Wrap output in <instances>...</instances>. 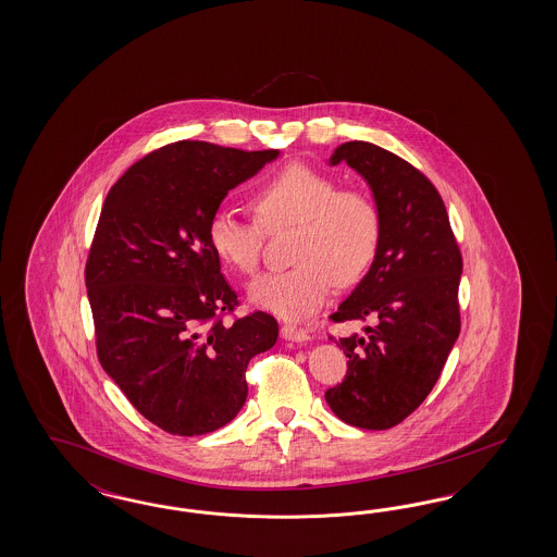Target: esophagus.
<instances>
[{
	"mask_svg": "<svg viewBox=\"0 0 557 557\" xmlns=\"http://www.w3.org/2000/svg\"><path fill=\"white\" fill-rule=\"evenodd\" d=\"M282 337L287 338V341L304 343V341H310V333H308L306 329H302V326H298V324L286 322V324L282 326Z\"/></svg>",
	"mask_w": 557,
	"mask_h": 557,
	"instance_id": "1",
	"label": "esophagus"
}]
</instances>
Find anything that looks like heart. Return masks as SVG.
Masks as SVG:
<instances>
[{"mask_svg": "<svg viewBox=\"0 0 557 557\" xmlns=\"http://www.w3.org/2000/svg\"><path fill=\"white\" fill-rule=\"evenodd\" d=\"M253 219L220 210L208 222V240L220 259L253 275L261 265L265 230L296 226V268L255 280L249 298L282 319H306L337 286H355L370 271L384 233V219L368 191L338 187L335 177L292 163L265 177L251 196Z\"/></svg>", "mask_w": 557, "mask_h": 557, "instance_id": "b5f03b06", "label": "heart"}]
</instances>
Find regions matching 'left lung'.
<instances>
[{
    "instance_id": "left-lung-1",
    "label": "left lung",
    "mask_w": 557,
    "mask_h": 557,
    "mask_svg": "<svg viewBox=\"0 0 557 557\" xmlns=\"http://www.w3.org/2000/svg\"><path fill=\"white\" fill-rule=\"evenodd\" d=\"M341 161L370 184L384 233L368 275L331 314L335 322L375 324L338 338L347 375L324 398L341 421L384 431L422 405L454 349L463 261L445 203L424 173L363 140L337 147L331 165Z\"/></svg>"
}]
</instances>
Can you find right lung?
<instances>
[{"label":"right lung","instance_id":"right-lung-1","mask_svg":"<svg viewBox=\"0 0 557 557\" xmlns=\"http://www.w3.org/2000/svg\"><path fill=\"white\" fill-rule=\"evenodd\" d=\"M277 154L177 140L126 169L101 206L85 263L101 368L171 435L233 421L249 361L277 341L268 312L224 322L238 298L208 240L228 189Z\"/></svg>","mask_w":557,"mask_h":557}]
</instances>
